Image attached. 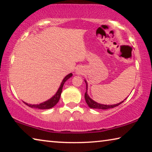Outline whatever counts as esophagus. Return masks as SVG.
I'll return each mask as SVG.
<instances>
[{
    "label": "esophagus",
    "instance_id": "obj_1",
    "mask_svg": "<svg viewBox=\"0 0 152 152\" xmlns=\"http://www.w3.org/2000/svg\"><path fill=\"white\" fill-rule=\"evenodd\" d=\"M83 70H82V69L81 68H79L76 70V74H82V73H83Z\"/></svg>",
    "mask_w": 152,
    "mask_h": 152
}]
</instances>
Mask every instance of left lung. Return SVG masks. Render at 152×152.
Segmentation results:
<instances>
[{"label": "left lung", "mask_w": 152, "mask_h": 152, "mask_svg": "<svg viewBox=\"0 0 152 152\" xmlns=\"http://www.w3.org/2000/svg\"><path fill=\"white\" fill-rule=\"evenodd\" d=\"M85 82L86 84V91L85 92V94H84V98H85V101L86 102L87 104L88 105V107L90 108H92V109H111V108H114V107L119 106L120 104H121L123 102H124V101H123L122 102H119V103L116 104H112V105L102 104L97 103V102L94 101L93 100H92L91 98L88 96V94H87V86L88 85H87V82L86 80H85ZM126 99H127V98H126Z\"/></svg>", "instance_id": "8db88e82"}]
</instances>
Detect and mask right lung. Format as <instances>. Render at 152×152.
<instances>
[{
  "mask_svg": "<svg viewBox=\"0 0 152 152\" xmlns=\"http://www.w3.org/2000/svg\"><path fill=\"white\" fill-rule=\"evenodd\" d=\"M72 76V74L70 73V74H69L68 75H67L65 78H64L63 81L61 82V84L60 86V88H59V89H58V92H56V94L54 95V96H53L50 100H48V101H45L44 102H42V103H41L39 104H29L26 103V102H23L25 104H27V106H29V107L35 108V109H51V108L54 107L55 105L58 102L59 100H60V96H61V91H62V88H63L64 84V83H65V82L67 80H68V78H70Z\"/></svg>",
  "mask_w": 152,
  "mask_h": 152,
  "instance_id": "add662e5",
  "label": "right lung"
}]
</instances>
